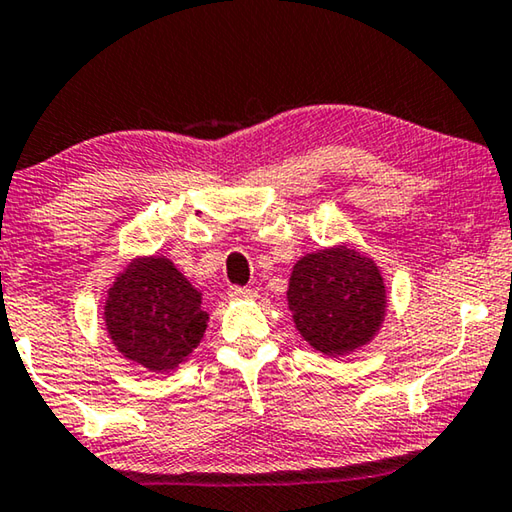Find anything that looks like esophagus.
<instances>
[{"mask_svg":"<svg viewBox=\"0 0 512 512\" xmlns=\"http://www.w3.org/2000/svg\"><path fill=\"white\" fill-rule=\"evenodd\" d=\"M253 291H250L248 287H232L230 291H227V296H230L232 300H239V298H248Z\"/></svg>","mask_w":512,"mask_h":512,"instance_id":"esophagus-1","label":"esophagus"}]
</instances>
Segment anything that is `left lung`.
I'll return each mask as SVG.
<instances>
[{"label": "left lung", "instance_id": "obj_1", "mask_svg": "<svg viewBox=\"0 0 512 512\" xmlns=\"http://www.w3.org/2000/svg\"><path fill=\"white\" fill-rule=\"evenodd\" d=\"M287 303L300 337L328 358L373 342L387 316V285L373 257L335 243L296 259Z\"/></svg>", "mask_w": 512, "mask_h": 512}]
</instances>
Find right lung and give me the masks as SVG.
I'll use <instances>...</instances> for the list:
<instances>
[{
    "instance_id": "add662e5",
    "label": "right lung",
    "mask_w": 512,
    "mask_h": 512,
    "mask_svg": "<svg viewBox=\"0 0 512 512\" xmlns=\"http://www.w3.org/2000/svg\"><path fill=\"white\" fill-rule=\"evenodd\" d=\"M107 335L125 360L152 373L175 371L205 337L202 294L166 255H139L104 296Z\"/></svg>"
}]
</instances>
